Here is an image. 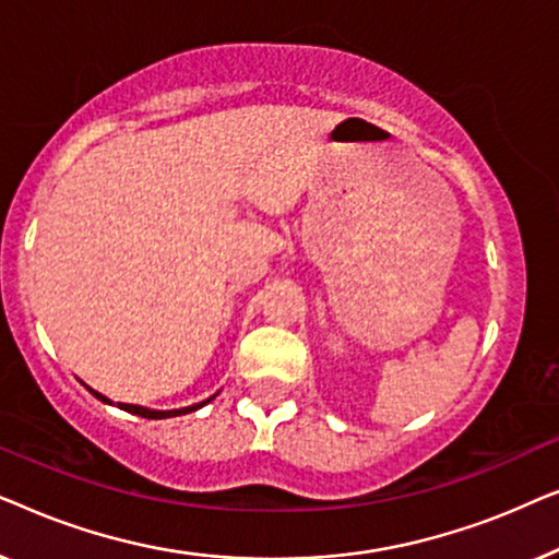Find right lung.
Masks as SVG:
<instances>
[{
  "label": "right lung",
  "mask_w": 559,
  "mask_h": 559,
  "mask_svg": "<svg viewBox=\"0 0 559 559\" xmlns=\"http://www.w3.org/2000/svg\"><path fill=\"white\" fill-rule=\"evenodd\" d=\"M91 394L96 396V400H102V402H109L106 400L104 394H98V392H94V389L91 386H86ZM216 396V394H213ZM213 396H209V400L205 402H201V404H193V407H182V409H167V412H159V409H147V407H140V404H121L119 402V409H124V412H132V415H140V417H147V419H165V417H178V415H188V412H195V409H201L203 404H209ZM111 404V402H109Z\"/></svg>",
  "instance_id": "right-lung-1"
}]
</instances>
